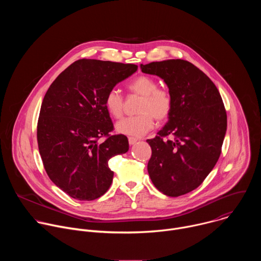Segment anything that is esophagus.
I'll return each instance as SVG.
<instances>
[{
	"instance_id": "obj_1",
	"label": "esophagus",
	"mask_w": 261,
	"mask_h": 261,
	"mask_svg": "<svg viewBox=\"0 0 261 261\" xmlns=\"http://www.w3.org/2000/svg\"><path fill=\"white\" fill-rule=\"evenodd\" d=\"M128 140H129V144H130V145H133V144H135V143L137 142L138 139L135 138V137H129Z\"/></svg>"
}]
</instances>
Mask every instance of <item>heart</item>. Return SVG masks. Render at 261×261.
<instances>
[{
  "label": "heart",
  "instance_id": "obj_1",
  "mask_svg": "<svg viewBox=\"0 0 261 261\" xmlns=\"http://www.w3.org/2000/svg\"><path fill=\"white\" fill-rule=\"evenodd\" d=\"M128 90L132 94L141 96L137 107L139 115L124 118L118 122L116 129L119 133L131 137H140L154 128V119L158 122H165L170 117L173 107L172 96L167 89L159 88L155 79L140 75L128 85ZM104 106L111 117L121 118L124 98L120 91L117 89L109 90L104 99Z\"/></svg>",
  "mask_w": 261,
  "mask_h": 261
}]
</instances>
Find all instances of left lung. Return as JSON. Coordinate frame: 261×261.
<instances>
[{"instance_id":"left-lung-1","label":"left lung","mask_w":261,"mask_h":261,"mask_svg":"<svg viewBox=\"0 0 261 261\" xmlns=\"http://www.w3.org/2000/svg\"><path fill=\"white\" fill-rule=\"evenodd\" d=\"M140 68L161 77L173 100L166 125L146 140L152 147L148 174L163 194H187L202 184L220 157L227 129L224 104L214 83L188 61L152 62ZM167 136L171 138L164 141Z\"/></svg>"}]
</instances>
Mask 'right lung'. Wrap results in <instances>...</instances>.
<instances>
[{"label": "right lung", "instance_id": "obj_1", "mask_svg": "<svg viewBox=\"0 0 261 261\" xmlns=\"http://www.w3.org/2000/svg\"><path fill=\"white\" fill-rule=\"evenodd\" d=\"M137 70L134 64L79 60L47 90L37 125V141L49 178L70 197L94 200L113 182L108 161L129 150L114 130L104 99L109 90ZM105 137L104 142H99Z\"/></svg>", "mask_w": 261, "mask_h": 261}]
</instances>
